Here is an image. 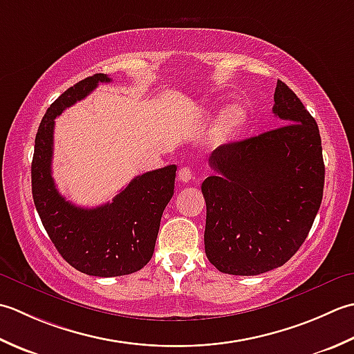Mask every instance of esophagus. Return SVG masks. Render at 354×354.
<instances>
[{"mask_svg":"<svg viewBox=\"0 0 354 354\" xmlns=\"http://www.w3.org/2000/svg\"><path fill=\"white\" fill-rule=\"evenodd\" d=\"M192 177H194V174H192V169L189 167L180 168V171H178V180H180V182L187 183V182H191Z\"/></svg>","mask_w":354,"mask_h":354,"instance_id":"obj_1","label":"esophagus"}]
</instances>
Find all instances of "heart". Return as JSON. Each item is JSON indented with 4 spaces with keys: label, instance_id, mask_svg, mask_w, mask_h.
<instances>
[{
    "label": "heart",
    "instance_id": "1",
    "mask_svg": "<svg viewBox=\"0 0 354 354\" xmlns=\"http://www.w3.org/2000/svg\"><path fill=\"white\" fill-rule=\"evenodd\" d=\"M246 119V110L240 105H230L220 114L217 127L214 129V136L217 139H226L230 134H234L238 128L244 124Z\"/></svg>",
    "mask_w": 354,
    "mask_h": 354
}]
</instances>
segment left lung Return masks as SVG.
Returning a JSON list of instances; mask_svg holds the SVG:
<instances>
[{"label":"left lung","mask_w":354,"mask_h":354,"mask_svg":"<svg viewBox=\"0 0 354 354\" xmlns=\"http://www.w3.org/2000/svg\"><path fill=\"white\" fill-rule=\"evenodd\" d=\"M273 113L281 125L221 145L209 157L205 250L229 275H259L287 263L319 211L326 167L316 120L278 81Z\"/></svg>","instance_id":"1"}]
</instances>
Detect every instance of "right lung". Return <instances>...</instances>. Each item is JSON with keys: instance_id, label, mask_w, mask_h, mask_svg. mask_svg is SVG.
I'll list each match as a JSON object with an SVG mask.
<instances>
[{"instance_id": "right-lung-1", "label": "right lung", "mask_w": 354, "mask_h": 354, "mask_svg": "<svg viewBox=\"0 0 354 354\" xmlns=\"http://www.w3.org/2000/svg\"><path fill=\"white\" fill-rule=\"evenodd\" d=\"M104 73L70 86L48 106L35 139L32 194L50 240L66 261L91 277H122L140 270L154 254L165 207L174 194L176 165L137 176L111 203L81 207L64 198L52 177L55 119L110 82Z\"/></svg>"}]
</instances>
